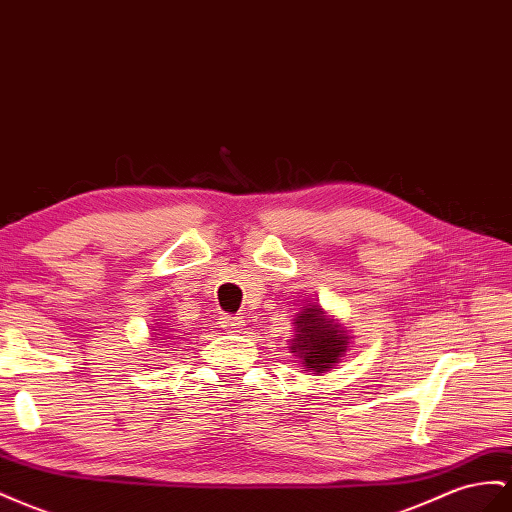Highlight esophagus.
<instances>
[{"label": "esophagus", "instance_id": "esophagus-1", "mask_svg": "<svg viewBox=\"0 0 512 512\" xmlns=\"http://www.w3.org/2000/svg\"><path fill=\"white\" fill-rule=\"evenodd\" d=\"M219 325H222L226 331H239L243 325H245V321H243V316H222V319H219Z\"/></svg>", "mask_w": 512, "mask_h": 512}]
</instances>
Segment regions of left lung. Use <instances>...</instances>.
<instances>
[{
  "mask_svg": "<svg viewBox=\"0 0 512 512\" xmlns=\"http://www.w3.org/2000/svg\"><path fill=\"white\" fill-rule=\"evenodd\" d=\"M351 340V331L336 316H329L319 303H306L295 316V336L288 351L312 375H323L342 362Z\"/></svg>",
  "mask_w": 512,
  "mask_h": 512,
  "instance_id": "8db88e82",
  "label": "left lung"
}]
</instances>
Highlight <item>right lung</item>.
I'll use <instances>...</instances> for the list:
<instances>
[{"instance_id": "add662e5", "label": "right lung", "mask_w": 512, "mask_h": 512, "mask_svg": "<svg viewBox=\"0 0 512 512\" xmlns=\"http://www.w3.org/2000/svg\"><path fill=\"white\" fill-rule=\"evenodd\" d=\"M155 327H159V325H155ZM155 327H150L153 329V338L150 340H168L172 334H168V327H161V329H155Z\"/></svg>"}]
</instances>
